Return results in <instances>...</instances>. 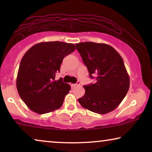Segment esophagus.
<instances>
[{
  "instance_id": "esophagus-1",
  "label": "esophagus",
  "mask_w": 152,
  "mask_h": 152,
  "mask_svg": "<svg viewBox=\"0 0 152 152\" xmlns=\"http://www.w3.org/2000/svg\"><path fill=\"white\" fill-rule=\"evenodd\" d=\"M79 85H80V82H77V84H71V86L72 87H75L77 86H79Z\"/></svg>"
}]
</instances>
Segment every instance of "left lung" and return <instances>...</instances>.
<instances>
[{
	"mask_svg": "<svg viewBox=\"0 0 152 152\" xmlns=\"http://www.w3.org/2000/svg\"><path fill=\"white\" fill-rule=\"evenodd\" d=\"M75 45L90 77L96 75V83L84 86L86 92L78 99L79 103L96 113L106 114L113 111L129 88V76L122 57L106 43L82 42Z\"/></svg>",
	"mask_w": 152,
	"mask_h": 152,
	"instance_id": "8db88e82",
	"label": "left lung"
}]
</instances>
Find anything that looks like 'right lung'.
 Instances as JSON below:
<instances>
[{
  "label": "right lung",
  "instance_id": "1",
  "mask_svg": "<svg viewBox=\"0 0 152 152\" xmlns=\"http://www.w3.org/2000/svg\"><path fill=\"white\" fill-rule=\"evenodd\" d=\"M75 50L72 43L61 41L41 42L31 47L20 61L16 88L20 98L39 114L59 109L70 86L55 80L64 58Z\"/></svg>",
  "mask_w": 152,
  "mask_h": 152
}]
</instances>
